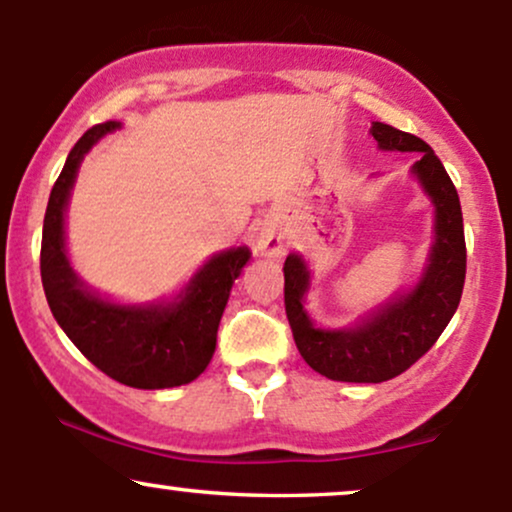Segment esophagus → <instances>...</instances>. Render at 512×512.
I'll use <instances>...</instances> for the list:
<instances>
[{
  "label": "esophagus",
  "mask_w": 512,
  "mask_h": 512,
  "mask_svg": "<svg viewBox=\"0 0 512 512\" xmlns=\"http://www.w3.org/2000/svg\"><path fill=\"white\" fill-rule=\"evenodd\" d=\"M284 248H286V240H284V233H281V228L276 226L274 221L260 223L255 236V250L264 257H281L284 255Z\"/></svg>",
  "instance_id": "34e87169"
}]
</instances>
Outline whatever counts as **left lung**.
I'll return each instance as SVG.
<instances>
[{
	"label": "left lung",
	"instance_id": "obj_1",
	"mask_svg": "<svg viewBox=\"0 0 512 512\" xmlns=\"http://www.w3.org/2000/svg\"><path fill=\"white\" fill-rule=\"evenodd\" d=\"M370 134L385 151L421 154L411 173L436 207V236L419 284L346 330L313 325L303 308L310 272L301 255L286 257L284 303L298 351L310 368L339 383H385L414 366L455 315L467 274L460 197L440 158L424 139L383 122H373Z\"/></svg>",
	"mask_w": 512,
	"mask_h": 512
}]
</instances>
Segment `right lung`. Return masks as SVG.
<instances>
[{
	"label": "right lung",
	"mask_w": 512,
	"mask_h": 512,
	"mask_svg": "<svg viewBox=\"0 0 512 512\" xmlns=\"http://www.w3.org/2000/svg\"><path fill=\"white\" fill-rule=\"evenodd\" d=\"M120 122L91 127L69 151L50 192L40 245V276L57 325L76 349L105 375L137 390L187 385L204 373L216 349V332L250 250L214 255L170 303L120 305L86 289L69 264L64 245V211L84 156Z\"/></svg>",
	"instance_id": "right-lung-1"
}]
</instances>
